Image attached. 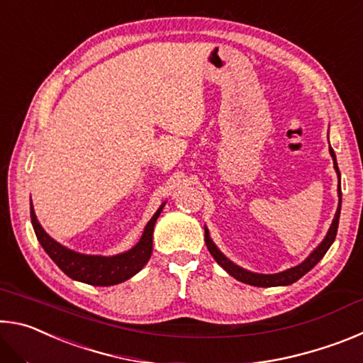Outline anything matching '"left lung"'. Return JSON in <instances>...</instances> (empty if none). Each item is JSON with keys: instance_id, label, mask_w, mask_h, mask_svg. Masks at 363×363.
<instances>
[{"instance_id": "8db88e82", "label": "left lung", "mask_w": 363, "mask_h": 363, "mask_svg": "<svg viewBox=\"0 0 363 363\" xmlns=\"http://www.w3.org/2000/svg\"><path fill=\"white\" fill-rule=\"evenodd\" d=\"M330 155L333 158V164H335V169L337 173V179L341 181V174H340V168H337V163H336V155L333 149L330 147ZM337 196H340V203H337V210L335 214V219L333 223H331L328 233L325 235L323 242L318 245V247L312 251V253L306 257V259L299 264L296 267H291V269H286L284 272H279V274H255V272H250L247 269H242L240 266H237V264H233L229 257H225L220 251L218 250L216 245L213 243V240L210 238V232L205 227V242H206V247L208 251H210L211 256L216 259V262L219 264L220 267H223L227 274L232 275L233 279L243 281V284H248V285H253V286H284V285H291L294 281L299 280L303 275H306L309 270L315 266V264L322 259L327 253L328 248L331 247V243L335 242L336 238V232H337V224H340V213H341V184L337 186Z\"/></svg>"}]
</instances>
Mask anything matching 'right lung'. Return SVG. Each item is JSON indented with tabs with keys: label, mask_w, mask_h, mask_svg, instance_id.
<instances>
[{
	"label": "right lung",
	"mask_w": 363,
	"mask_h": 363,
	"mask_svg": "<svg viewBox=\"0 0 363 363\" xmlns=\"http://www.w3.org/2000/svg\"><path fill=\"white\" fill-rule=\"evenodd\" d=\"M164 203L158 208L157 213L153 214L152 219L147 223L143 237L138 242L136 247L128 250L126 253L115 255V256H93V255H82L77 251L69 250L57 243L51 238L43 229L41 224L36 219L33 205L30 203V218H32V225L36 233V238L45 248L49 257L57 264L59 269L64 274L69 275L70 279L83 281V284L94 285V286H110L121 284L133 275H136L143 269L147 261L150 259L152 255V237L153 227H155L157 219L162 213Z\"/></svg>",
	"instance_id": "right-lung-1"
}]
</instances>
